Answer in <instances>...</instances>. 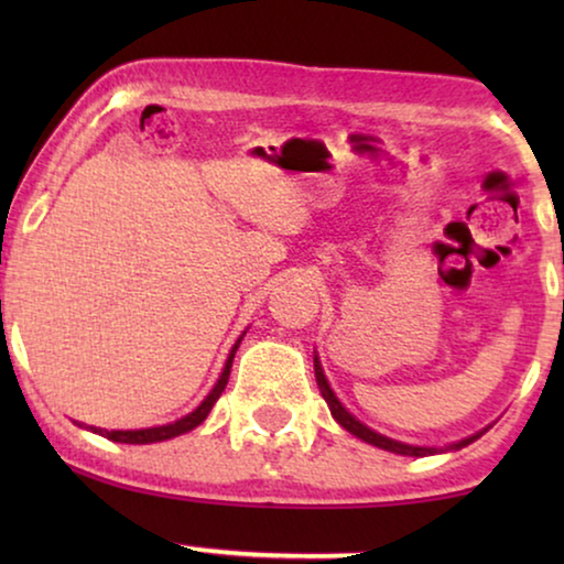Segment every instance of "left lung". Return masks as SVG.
<instances>
[{
  "mask_svg": "<svg viewBox=\"0 0 564 564\" xmlns=\"http://www.w3.org/2000/svg\"><path fill=\"white\" fill-rule=\"evenodd\" d=\"M315 380H318V388H321V392H323V400H326L328 403V408H330V415H334V419L341 423V426L349 431V434H354V436H359V438H365L367 444H375V446H380V449H388V452H395V454H405V457H426V454H431L434 449H426V446H411V444H400V442H392V438H388V436H382V434H375L372 429H367L365 423H359L357 419H354V415L346 411V408L338 403V398L334 395V390L328 388V382H326V377H323V372H321V365H318V359H315ZM475 438H480V434H475V436H469V438H465V442H459V444H454L452 449H462V446H467V444H473Z\"/></svg>",
  "mask_w": 564,
  "mask_h": 564,
  "instance_id": "obj_1",
  "label": "left lung"
}]
</instances>
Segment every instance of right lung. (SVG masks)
Wrapping results in <instances>:
<instances>
[{
  "label": "right lung",
  "instance_id": "add662e5",
  "mask_svg": "<svg viewBox=\"0 0 564 564\" xmlns=\"http://www.w3.org/2000/svg\"><path fill=\"white\" fill-rule=\"evenodd\" d=\"M238 344H241V338H238L234 351H230V357L226 361V369H223L220 380L215 382L210 395H207L203 403H199L197 411H192L189 415H184V419L174 421V423H166V426H156V429H141V431H102V429H95V431H97V434L107 436V438H112V442H120V444H153V442H164V438H174V436L184 434V431H192L195 426H199V423L207 419V413H210L215 400L220 398V392L226 390L228 377H230V365H234Z\"/></svg>",
  "mask_w": 564,
  "mask_h": 564
}]
</instances>
